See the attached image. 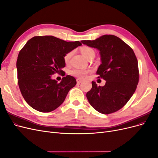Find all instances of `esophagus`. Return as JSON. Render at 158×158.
<instances>
[{
  "label": "esophagus",
  "instance_id": "34e87169",
  "mask_svg": "<svg viewBox=\"0 0 158 158\" xmlns=\"http://www.w3.org/2000/svg\"><path fill=\"white\" fill-rule=\"evenodd\" d=\"M83 82V80L80 79V78H78L77 80H76V82H77L78 84H80L81 82Z\"/></svg>",
  "mask_w": 158,
  "mask_h": 158
}]
</instances>
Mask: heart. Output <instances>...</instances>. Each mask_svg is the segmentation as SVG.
<instances>
[{"mask_svg": "<svg viewBox=\"0 0 158 158\" xmlns=\"http://www.w3.org/2000/svg\"><path fill=\"white\" fill-rule=\"evenodd\" d=\"M80 52L85 58H86L87 59H89L92 55H95L94 50L92 48H90L89 47L84 46V47H81ZM72 55H73V52H69L64 55V60L66 63H68L70 61ZM89 72H90V70L74 69L71 71V74L79 78H85V76H86V74L88 73H89Z\"/></svg>", "mask_w": 158, "mask_h": 158, "instance_id": "1", "label": "heart"}]
</instances>
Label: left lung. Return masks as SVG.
Listing matches in <instances>:
<instances>
[{
  "mask_svg": "<svg viewBox=\"0 0 158 158\" xmlns=\"http://www.w3.org/2000/svg\"><path fill=\"white\" fill-rule=\"evenodd\" d=\"M81 42L99 51L102 64L96 73L106 81L103 86H98L92 81V88L86 94L89 104L103 114L118 111L132 96L138 83L139 72L135 52L126 43L113 35Z\"/></svg>",
  "mask_w": 158,
  "mask_h": 158,
  "instance_id": "obj_1",
  "label": "left lung"
}]
</instances>
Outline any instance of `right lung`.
I'll return each instance as SVG.
<instances>
[{"instance_id": "obj_1", "label": "right lung", "mask_w": 158, "mask_h": 158, "mask_svg": "<svg viewBox=\"0 0 158 158\" xmlns=\"http://www.w3.org/2000/svg\"><path fill=\"white\" fill-rule=\"evenodd\" d=\"M81 45L78 41H65L52 35L33 37L26 43L18 54L16 68L19 88L30 106L47 113L64 102L76 80L66 75L57 83L51 75L63 72L64 55Z\"/></svg>"}]
</instances>
